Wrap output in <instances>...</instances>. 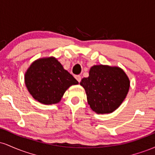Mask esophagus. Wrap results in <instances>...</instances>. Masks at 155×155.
I'll return each instance as SVG.
<instances>
[{
  "instance_id": "obj_1",
  "label": "esophagus",
  "mask_w": 155,
  "mask_h": 155,
  "mask_svg": "<svg viewBox=\"0 0 155 155\" xmlns=\"http://www.w3.org/2000/svg\"><path fill=\"white\" fill-rule=\"evenodd\" d=\"M75 78H76V79L78 81H79V82H80V81H81V76H79V75H77V76H75Z\"/></svg>"
}]
</instances>
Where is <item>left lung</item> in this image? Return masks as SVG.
I'll use <instances>...</instances> for the list:
<instances>
[{"label":"left lung","mask_w":155,"mask_h":155,"mask_svg":"<svg viewBox=\"0 0 155 155\" xmlns=\"http://www.w3.org/2000/svg\"><path fill=\"white\" fill-rule=\"evenodd\" d=\"M80 84L84 88L88 104L97 114L111 113L120 106L130 87L128 77L118 67L94 65Z\"/></svg>","instance_id":"left-lung-1"}]
</instances>
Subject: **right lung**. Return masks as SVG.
<instances>
[{
	"label": "right lung",
	"instance_id": "1",
	"mask_svg": "<svg viewBox=\"0 0 155 155\" xmlns=\"http://www.w3.org/2000/svg\"><path fill=\"white\" fill-rule=\"evenodd\" d=\"M25 81L31 95L44 104H57L69 87L79 84L54 58H42L32 63Z\"/></svg>",
	"mask_w": 155,
	"mask_h": 155
}]
</instances>
